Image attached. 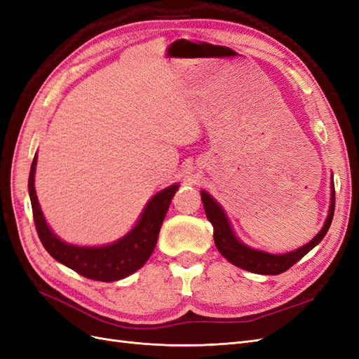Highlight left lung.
<instances>
[{"label": "left lung", "mask_w": 359, "mask_h": 359, "mask_svg": "<svg viewBox=\"0 0 359 359\" xmlns=\"http://www.w3.org/2000/svg\"><path fill=\"white\" fill-rule=\"evenodd\" d=\"M331 187L332 190H331L330 214H328L327 222H325L322 227V231L314 236L309 244L302 245L301 248L295 250V252H290L286 255H269L265 252H259V250H253L238 241L236 236L233 235L229 220H227L226 214L222 210V206L217 203L206 191H202L201 196H202L206 219L211 222L214 227V243L217 250H219V252L229 260L231 264L236 265L238 268H243L255 274L277 276V274L285 273V271H287L290 266L295 265L299 259L306 256L311 248L316 247L323 240V236L327 235L334 217V210H335L334 180H332Z\"/></svg>", "instance_id": "left-lung-1"}]
</instances>
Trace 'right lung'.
<instances>
[{
    "instance_id": "add662e5",
    "label": "right lung",
    "mask_w": 359,
    "mask_h": 359,
    "mask_svg": "<svg viewBox=\"0 0 359 359\" xmlns=\"http://www.w3.org/2000/svg\"><path fill=\"white\" fill-rule=\"evenodd\" d=\"M36 165L37 156L32 160L28 180L32 217L40 241L53 259L78 274L97 281L121 280L145 265L156 247L173 194L178 190L177 184L157 193L145 206L135 229L119 241L104 247H78L61 241L46 224L34 189Z\"/></svg>"
}]
</instances>
